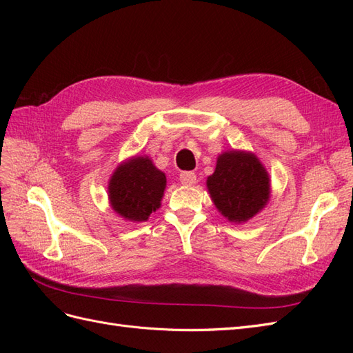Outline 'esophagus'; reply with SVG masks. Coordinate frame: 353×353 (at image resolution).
Returning a JSON list of instances; mask_svg holds the SVG:
<instances>
[{
	"label": "esophagus",
	"instance_id": "1",
	"mask_svg": "<svg viewBox=\"0 0 353 353\" xmlns=\"http://www.w3.org/2000/svg\"><path fill=\"white\" fill-rule=\"evenodd\" d=\"M181 184L184 185H194L196 184V174L191 172V170H185V172L179 174Z\"/></svg>",
	"mask_w": 353,
	"mask_h": 353
}]
</instances>
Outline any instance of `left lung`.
I'll return each instance as SVG.
<instances>
[{
	"label": "left lung",
	"mask_w": 353,
	"mask_h": 353,
	"mask_svg": "<svg viewBox=\"0 0 353 353\" xmlns=\"http://www.w3.org/2000/svg\"><path fill=\"white\" fill-rule=\"evenodd\" d=\"M208 188L218 210L231 222L250 219L270 199L268 174L254 154L244 152L222 153Z\"/></svg>",
	"instance_id": "obj_1"
}]
</instances>
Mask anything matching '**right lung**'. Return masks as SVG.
I'll return each instance as SVG.
<instances>
[{
  "instance_id": "right-lung-1",
  "label": "right lung",
  "mask_w": 353,
  "mask_h": 353,
  "mask_svg": "<svg viewBox=\"0 0 353 353\" xmlns=\"http://www.w3.org/2000/svg\"><path fill=\"white\" fill-rule=\"evenodd\" d=\"M166 176L148 157H134L114 170L109 199L116 213L130 221H147L160 206Z\"/></svg>"
}]
</instances>
